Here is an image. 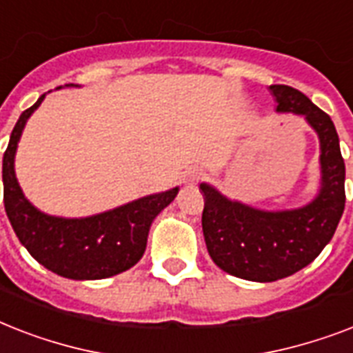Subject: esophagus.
Returning a JSON list of instances; mask_svg holds the SVG:
<instances>
[{
  "label": "esophagus",
  "mask_w": 353,
  "mask_h": 353,
  "mask_svg": "<svg viewBox=\"0 0 353 353\" xmlns=\"http://www.w3.org/2000/svg\"><path fill=\"white\" fill-rule=\"evenodd\" d=\"M201 176H203V172L199 170V168H188V170L183 174V183H185V185H196V183L201 179Z\"/></svg>",
  "instance_id": "obj_1"
}]
</instances>
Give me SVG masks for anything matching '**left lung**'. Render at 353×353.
<instances>
[{
	"label": "left lung",
	"instance_id": "8db88e82",
	"mask_svg": "<svg viewBox=\"0 0 353 353\" xmlns=\"http://www.w3.org/2000/svg\"><path fill=\"white\" fill-rule=\"evenodd\" d=\"M276 113L301 115L317 133L321 183L310 203L263 210L227 198L201 183L205 243L212 262L225 273L251 282H274L301 271L328 245L345 210V161L330 115L290 85H269Z\"/></svg>",
	"mask_w": 353,
	"mask_h": 353
}]
</instances>
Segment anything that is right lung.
Returning <instances> with one entry per match:
<instances>
[{
	"mask_svg": "<svg viewBox=\"0 0 353 353\" xmlns=\"http://www.w3.org/2000/svg\"><path fill=\"white\" fill-rule=\"evenodd\" d=\"M73 85L79 88L77 84H65V88ZM57 90H62V85ZM46 95L19 115L3 155V201L8 221L30 256L52 273L71 280L110 279L143 258L150 227L161 210L174 201L179 187L85 218H62L36 209L19 187L14 159L25 124Z\"/></svg>",
	"mask_w": 353,
	"mask_h": 353,
	"instance_id": "obj_1",
	"label": "right lung"
}]
</instances>
